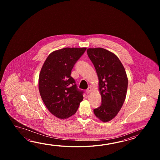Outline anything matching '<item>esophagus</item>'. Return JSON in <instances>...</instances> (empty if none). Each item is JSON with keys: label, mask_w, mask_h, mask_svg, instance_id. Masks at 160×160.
I'll list each match as a JSON object with an SVG mask.
<instances>
[{"label": "esophagus", "mask_w": 160, "mask_h": 160, "mask_svg": "<svg viewBox=\"0 0 160 160\" xmlns=\"http://www.w3.org/2000/svg\"><path fill=\"white\" fill-rule=\"evenodd\" d=\"M92 88L91 87H88V89L86 90V92H87V93H90V92H92Z\"/></svg>", "instance_id": "obj_1"}]
</instances>
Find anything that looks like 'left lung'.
I'll list each match as a JSON object with an SVG mask.
<instances>
[{
    "label": "left lung",
    "mask_w": 160,
    "mask_h": 160,
    "mask_svg": "<svg viewBox=\"0 0 160 160\" xmlns=\"http://www.w3.org/2000/svg\"><path fill=\"white\" fill-rule=\"evenodd\" d=\"M87 53L95 67L102 98L101 105L94 112L102 122H108L117 115L125 100L128 85L126 72L119 58L105 48H90Z\"/></svg>",
    "instance_id": "left-lung-1"
}]
</instances>
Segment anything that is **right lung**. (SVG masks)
I'll return each instance as SVG.
<instances>
[{"label": "right lung", "mask_w": 160, "mask_h": 160, "mask_svg": "<svg viewBox=\"0 0 160 160\" xmlns=\"http://www.w3.org/2000/svg\"><path fill=\"white\" fill-rule=\"evenodd\" d=\"M86 48H64L52 52L41 68L39 90L49 112L58 118L74 115L83 99L71 72Z\"/></svg>", "instance_id": "add662e5"}]
</instances>
